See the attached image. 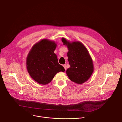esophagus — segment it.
Masks as SVG:
<instances>
[{
  "label": "esophagus",
  "instance_id": "esophagus-1",
  "mask_svg": "<svg viewBox=\"0 0 122 122\" xmlns=\"http://www.w3.org/2000/svg\"><path fill=\"white\" fill-rule=\"evenodd\" d=\"M63 66H64V67L65 69V70H66V65H63Z\"/></svg>",
  "mask_w": 122,
  "mask_h": 122
}]
</instances>
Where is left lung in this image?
<instances>
[{
	"instance_id": "obj_1",
	"label": "left lung",
	"mask_w": 122,
	"mask_h": 122,
	"mask_svg": "<svg viewBox=\"0 0 122 122\" xmlns=\"http://www.w3.org/2000/svg\"><path fill=\"white\" fill-rule=\"evenodd\" d=\"M62 41L68 50L67 56L70 67L67 69L66 74L73 82L82 84L89 79L94 71L89 51L80 41L70 42L65 38H62Z\"/></svg>"
}]
</instances>
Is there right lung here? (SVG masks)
Returning <instances> with one entry per match:
<instances>
[{
	"label": "right lung",
	"mask_w": 122,
	"mask_h": 122,
	"mask_svg": "<svg viewBox=\"0 0 122 122\" xmlns=\"http://www.w3.org/2000/svg\"><path fill=\"white\" fill-rule=\"evenodd\" d=\"M56 47L55 41L44 39L35 44L29 51L26 59L27 71L30 77L39 84H47L57 73L65 71L54 53Z\"/></svg>",
	"instance_id": "obj_1"
}]
</instances>
